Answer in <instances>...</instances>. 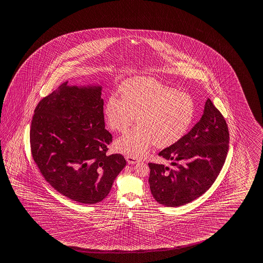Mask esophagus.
Masks as SVG:
<instances>
[{
    "label": "esophagus",
    "instance_id": "obj_1",
    "mask_svg": "<svg viewBox=\"0 0 263 263\" xmlns=\"http://www.w3.org/2000/svg\"><path fill=\"white\" fill-rule=\"evenodd\" d=\"M126 161H127L128 164H135L139 162V159L136 158V157H132V156H127L126 157Z\"/></svg>",
    "mask_w": 263,
    "mask_h": 263
}]
</instances>
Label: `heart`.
Wrapping results in <instances>:
<instances>
[{
	"label": "heart",
	"mask_w": 263,
	"mask_h": 263,
	"mask_svg": "<svg viewBox=\"0 0 263 263\" xmlns=\"http://www.w3.org/2000/svg\"><path fill=\"white\" fill-rule=\"evenodd\" d=\"M121 99L110 96L105 104L109 128L123 133L115 147L132 157H141L154 143L166 148L178 142L194 120L195 107L189 95L179 93L153 78H133L120 87Z\"/></svg>",
	"instance_id": "heart-1"
}]
</instances>
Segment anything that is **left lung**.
I'll use <instances>...</instances> for the list:
<instances>
[{"instance_id": "1", "label": "left lung", "mask_w": 263, "mask_h": 263, "mask_svg": "<svg viewBox=\"0 0 263 263\" xmlns=\"http://www.w3.org/2000/svg\"><path fill=\"white\" fill-rule=\"evenodd\" d=\"M229 140L226 121L208 99L201 119L188 134L159 153L172 167L149 163L154 198L165 206H180L200 197L218 178Z\"/></svg>"}]
</instances>
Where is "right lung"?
<instances>
[{
	"mask_svg": "<svg viewBox=\"0 0 263 263\" xmlns=\"http://www.w3.org/2000/svg\"><path fill=\"white\" fill-rule=\"evenodd\" d=\"M101 85L65 82L41 100L30 125L31 154L48 183L75 202H101L126 161L107 155L112 136L105 129Z\"/></svg>",
	"mask_w": 263,
	"mask_h": 263,
	"instance_id": "right-lung-1",
	"label": "right lung"
}]
</instances>
